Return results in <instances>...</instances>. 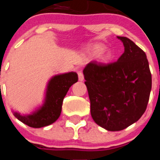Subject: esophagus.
<instances>
[{
	"label": "esophagus",
	"mask_w": 160,
	"mask_h": 160,
	"mask_svg": "<svg viewBox=\"0 0 160 160\" xmlns=\"http://www.w3.org/2000/svg\"><path fill=\"white\" fill-rule=\"evenodd\" d=\"M78 80L80 82H83L84 81V75H83V73L82 71H79L78 73Z\"/></svg>",
	"instance_id": "34e87169"
}]
</instances>
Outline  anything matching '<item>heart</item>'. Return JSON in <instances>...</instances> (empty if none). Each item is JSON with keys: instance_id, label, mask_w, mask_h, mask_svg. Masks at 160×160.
I'll return each mask as SVG.
<instances>
[{"instance_id": "obj_1", "label": "heart", "mask_w": 160, "mask_h": 160, "mask_svg": "<svg viewBox=\"0 0 160 160\" xmlns=\"http://www.w3.org/2000/svg\"><path fill=\"white\" fill-rule=\"evenodd\" d=\"M106 47L103 45L101 44H96L94 46H93L90 49V53L93 55H99V60L101 62L104 63V64H107L110 63L112 61L114 55L111 52H104L105 51Z\"/></svg>"}]
</instances>
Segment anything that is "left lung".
Returning <instances> with one entry per match:
<instances>
[{"instance_id":"8db88e82","label":"left lung","mask_w":160,"mask_h":160,"mask_svg":"<svg viewBox=\"0 0 160 160\" xmlns=\"http://www.w3.org/2000/svg\"><path fill=\"white\" fill-rule=\"evenodd\" d=\"M117 38L124 46L117 62H90L83 70L91 116L110 131H122L137 122L146 111L152 90L146 53L129 38Z\"/></svg>"}]
</instances>
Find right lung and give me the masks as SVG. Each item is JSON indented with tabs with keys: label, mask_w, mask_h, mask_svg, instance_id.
Here are the masks:
<instances>
[{
	"label": "right lung",
	"mask_w": 160,
	"mask_h": 160,
	"mask_svg": "<svg viewBox=\"0 0 160 160\" xmlns=\"http://www.w3.org/2000/svg\"><path fill=\"white\" fill-rule=\"evenodd\" d=\"M78 79V73L73 71L53 76L48 81L42 105L26 114L12 111L13 115L30 128H41L53 123L60 116L65 96Z\"/></svg>",
	"instance_id": "obj_1"
}]
</instances>
